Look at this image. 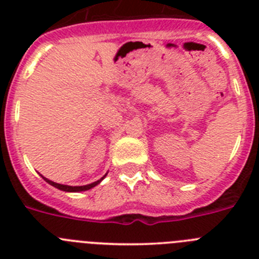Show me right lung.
<instances>
[{
    "label": "right lung",
    "mask_w": 259,
    "mask_h": 259,
    "mask_svg": "<svg viewBox=\"0 0 259 259\" xmlns=\"http://www.w3.org/2000/svg\"><path fill=\"white\" fill-rule=\"evenodd\" d=\"M107 174H105L104 176H102L101 179L97 180V182L95 183H91V184H87V185H80V187H71V185H65V184H58V183H54L52 182V180L47 179V178H44V176L41 175V178L45 180L47 183H49L50 185H53V187H56V188H58L59 191H63V192H83V191H88V189L93 188V187H96V185H98L100 183L102 182V180L105 179V176H106Z\"/></svg>",
    "instance_id": "1"
}]
</instances>
